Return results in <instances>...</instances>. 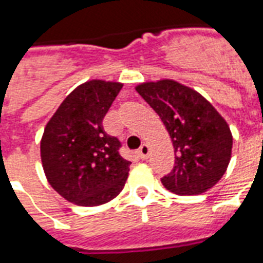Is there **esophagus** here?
I'll return each instance as SVG.
<instances>
[{
	"mask_svg": "<svg viewBox=\"0 0 263 263\" xmlns=\"http://www.w3.org/2000/svg\"><path fill=\"white\" fill-rule=\"evenodd\" d=\"M148 154H150V147H148L147 144H143V146L138 150V156H139L140 160H147Z\"/></svg>",
	"mask_w": 263,
	"mask_h": 263,
	"instance_id": "1",
	"label": "esophagus"
}]
</instances>
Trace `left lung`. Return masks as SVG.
Returning <instances> with one entry per match:
<instances>
[{"label": "left lung", "mask_w": 263, "mask_h": 263, "mask_svg": "<svg viewBox=\"0 0 263 263\" xmlns=\"http://www.w3.org/2000/svg\"><path fill=\"white\" fill-rule=\"evenodd\" d=\"M135 88L172 139L175 166L161 179L164 187L176 195H199L214 187L232 156V132L224 117L203 95L176 80L144 82Z\"/></svg>", "instance_id": "left-lung-1"}]
</instances>
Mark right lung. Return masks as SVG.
Segmentation results:
<instances>
[{
    "mask_svg": "<svg viewBox=\"0 0 263 263\" xmlns=\"http://www.w3.org/2000/svg\"><path fill=\"white\" fill-rule=\"evenodd\" d=\"M121 87L119 82L88 80L47 121L41 139L43 172L68 202L99 206L124 188L131 162L120 156V140L107 135L102 125Z\"/></svg>",
    "mask_w": 263,
    "mask_h": 263,
    "instance_id": "obj_1",
    "label": "right lung"
}]
</instances>
